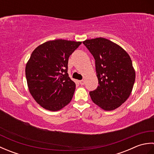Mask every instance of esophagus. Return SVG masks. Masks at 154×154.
Listing matches in <instances>:
<instances>
[{
    "label": "esophagus",
    "instance_id": "esophagus-1",
    "mask_svg": "<svg viewBox=\"0 0 154 154\" xmlns=\"http://www.w3.org/2000/svg\"><path fill=\"white\" fill-rule=\"evenodd\" d=\"M79 83L81 85H83L85 84V81L84 80L79 81Z\"/></svg>",
    "mask_w": 154,
    "mask_h": 154
}]
</instances>
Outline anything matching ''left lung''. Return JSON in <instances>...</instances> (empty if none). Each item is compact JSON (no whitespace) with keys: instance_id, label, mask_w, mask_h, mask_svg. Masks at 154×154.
<instances>
[{"instance_id":"obj_1","label":"left lung","mask_w":154,"mask_h":154,"mask_svg":"<svg viewBox=\"0 0 154 154\" xmlns=\"http://www.w3.org/2000/svg\"><path fill=\"white\" fill-rule=\"evenodd\" d=\"M95 60L97 89L89 94L100 109L113 110L128 99L135 82L136 72L128 54L119 45L104 38L83 42Z\"/></svg>"}]
</instances>
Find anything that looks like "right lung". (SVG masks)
<instances>
[{"mask_svg":"<svg viewBox=\"0 0 154 154\" xmlns=\"http://www.w3.org/2000/svg\"><path fill=\"white\" fill-rule=\"evenodd\" d=\"M81 42L62 39L50 40L35 49L26 65L30 93L38 104L57 111L71 102L75 83L69 77V57Z\"/></svg>","mask_w":154,"mask_h":154,"instance_id":"obj_1","label":"right lung"}]
</instances>
